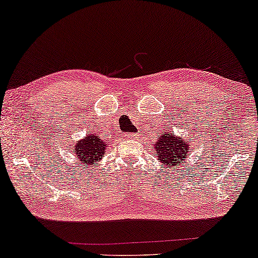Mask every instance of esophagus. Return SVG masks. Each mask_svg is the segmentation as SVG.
<instances>
[{"mask_svg": "<svg viewBox=\"0 0 258 258\" xmlns=\"http://www.w3.org/2000/svg\"><path fill=\"white\" fill-rule=\"evenodd\" d=\"M126 136V139H136L139 136V134H135V133H128V134L125 135Z\"/></svg>", "mask_w": 258, "mask_h": 258, "instance_id": "esophagus-1", "label": "esophagus"}]
</instances>
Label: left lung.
Masks as SVG:
<instances>
[{"mask_svg": "<svg viewBox=\"0 0 258 258\" xmlns=\"http://www.w3.org/2000/svg\"><path fill=\"white\" fill-rule=\"evenodd\" d=\"M191 145L185 138L176 136L171 132H163L154 144L155 157L160 161L161 167H179L187 157Z\"/></svg>", "mask_w": 258, "mask_h": 258, "instance_id": "left-lung-1", "label": "left lung"}]
</instances>
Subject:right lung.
<instances>
[{
	"instance_id": "add662e5",
	"label": "right lung",
	"mask_w": 258,
	"mask_h": 258,
	"mask_svg": "<svg viewBox=\"0 0 258 258\" xmlns=\"http://www.w3.org/2000/svg\"><path fill=\"white\" fill-rule=\"evenodd\" d=\"M107 148V142H105L100 136L94 134L86 135L84 139L79 140L73 145V153L79 160V164L84 166L93 167L99 164Z\"/></svg>"
}]
</instances>
